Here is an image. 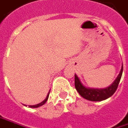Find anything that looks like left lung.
<instances>
[{"mask_svg": "<svg viewBox=\"0 0 128 128\" xmlns=\"http://www.w3.org/2000/svg\"><path fill=\"white\" fill-rule=\"evenodd\" d=\"M123 71V65H122V68L120 72V74L113 82V83L104 89H94V88H87L84 86L81 82L79 77L75 74L74 76V85L76 90L82 97L90 101H102L110 97H111L114 94L119 84L120 81L122 76Z\"/></svg>", "mask_w": 128, "mask_h": 128, "instance_id": "8db88e82", "label": "left lung"}]
</instances>
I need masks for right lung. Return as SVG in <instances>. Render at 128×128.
<instances>
[{
	"label": "right lung",
	"mask_w": 128,
	"mask_h": 128,
	"mask_svg": "<svg viewBox=\"0 0 128 128\" xmlns=\"http://www.w3.org/2000/svg\"><path fill=\"white\" fill-rule=\"evenodd\" d=\"M49 93H50V91H49V92H48V93L47 96H46V99H45L44 101H42L41 103H39V104H35V105H29L28 107H29V108H38V107L42 106V105H43V104H44L46 103V102L47 101L48 98V95H49Z\"/></svg>",
	"instance_id": "obj_1"
}]
</instances>
